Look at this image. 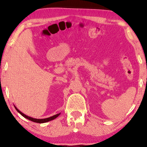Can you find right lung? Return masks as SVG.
<instances>
[{
  "label": "right lung",
  "instance_id": "1",
  "mask_svg": "<svg viewBox=\"0 0 147 147\" xmlns=\"http://www.w3.org/2000/svg\"><path fill=\"white\" fill-rule=\"evenodd\" d=\"M15 108H16V110H17V112H19V113L21 114V115L23 116V117H25V118H27L28 120H31V121H33V122H37V123H44V122H49V121H50V120H52L55 119V118H57V116H59V114H60V113H59V114H55V115H54V116H51V117H49V118H44V119H36V118H31V117H29V116H26L25 114H24L23 113H22V112H21V111H19V110H18L17 108L15 107Z\"/></svg>",
  "mask_w": 147,
  "mask_h": 147
}]
</instances>
